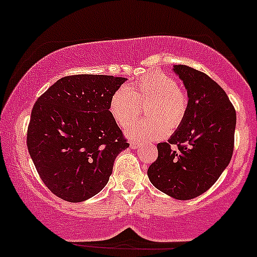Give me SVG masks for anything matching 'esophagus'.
<instances>
[{
  "label": "esophagus",
  "mask_w": 257,
  "mask_h": 257,
  "mask_svg": "<svg viewBox=\"0 0 257 257\" xmlns=\"http://www.w3.org/2000/svg\"><path fill=\"white\" fill-rule=\"evenodd\" d=\"M129 145H131V149L134 150V149H138L141 144L139 143V141H131V144H129Z\"/></svg>",
  "instance_id": "1"
}]
</instances>
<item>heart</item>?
Returning a JSON list of instances; mask_svg holds the SVG:
<instances>
[{
    "mask_svg": "<svg viewBox=\"0 0 257 257\" xmlns=\"http://www.w3.org/2000/svg\"><path fill=\"white\" fill-rule=\"evenodd\" d=\"M146 107V116L126 129L129 138L138 140H158L168 134V125L176 126L187 111L188 99L170 76L153 72L135 79L126 87L112 94L108 110L114 122L128 126L140 113V106Z\"/></svg>",
    "mask_w": 257,
    "mask_h": 257,
    "instance_id": "1",
    "label": "heart"
}]
</instances>
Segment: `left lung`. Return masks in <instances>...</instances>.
Segmentation results:
<instances>
[{
	"label": "left lung",
	"instance_id": "obj_1",
	"mask_svg": "<svg viewBox=\"0 0 257 257\" xmlns=\"http://www.w3.org/2000/svg\"><path fill=\"white\" fill-rule=\"evenodd\" d=\"M173 71L187 90V111L168 143L157 145L158 158L147 175L157 190L188 200L208 191L231 162L237 116L225 90L208 75L186 65H174Z\"/></svg>",
	"mask_w": 257,
	"mask_h": 257
}]
</instances>
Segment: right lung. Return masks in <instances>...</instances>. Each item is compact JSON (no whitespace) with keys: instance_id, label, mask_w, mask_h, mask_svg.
<instances>
[{"instance_id":"add662e5","label":"right lung","mask_w":257,"mask_h":257,"mask_svg":"<svg viewBox=\"0 0 257 257\" xmlns=\"http://www.w3.org/2000/svg\"><path fill=\"white\" fill-rule=\"evenodd\" d=\"M126 81L105 75L66 76L37 99L28 150L44 185L78 203L108 182L114 159L129 144L112 118V94Z\"/></svg>"}]
</instances>
